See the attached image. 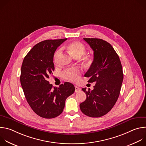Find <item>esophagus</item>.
<instances>
[{
    "label": "esophagus",
    "mask_w": 146,
    "mask_h": 146,
    "mask_svg": "<svg viewBox=\"0 0 146 146\" xmlns=\"http://www.w3.org/2000/svg\"><path fill=\"white\" fill-rule=\"evenodd\" d=\"M81 90V88H80V87H77V86H75V92H80Z\"/></svg>",
    "instance_id": "1"
}]
</instances>
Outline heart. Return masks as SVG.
Segmentation results:
<instances>
[{
    "label": "heart",
    "mask_w": 146,
    "mask_h": 146,
    "mask_svg": "<svg viewBox=\"0 0 146 146\" xmlns=\"http://www.w3.org/2000/svg\"><path fill=\"white\" fill-rule=\"evenodd\" d=\"M68 49L70 54L75 58L81 57L86 52V48L85 46L79 41H73L68 46ZM60 52V49L58 50L54 54V59L56 60L58 55ZM64 76L69 81H76L80 76V71L77 68L68 69L64 72Z\"/></svg>",
    "instance_id": "heart-1"
}]
</instances>
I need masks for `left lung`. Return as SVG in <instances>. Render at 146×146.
<instances>
[{
  "mask_svg": "<svg viewBox=\"0 0 146 146\" xmlns=\"http://www.w3.org/2000/svg\"><path fill=\"white\" fill-rule=\"evenodd\" d=\"M94 51V60L84 76L88 82H96L94 90L82 88L87 95L80 103L81 111L91 117L106 114L115 104L123 78L119 58L107 41L96 38H84Z\"/></svg>",
  "mask_w": 146,
  "mask_h": 146,
  "instance_id": "1",
  "label": "left lung"
}]
</instances>
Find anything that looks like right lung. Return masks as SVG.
<instances>
[{"mask_svg": "<svg viewBox=\"0 0 146 146\" xmlns=\"http://www.w3.org/2000/svg\"><path fill=\"white\" fill-rule=\"evenodd\" d=\"M67 38L46 40L36 44L24 59L20 81L26 99L38 115L53 118L60 115L66 98L75 91L72 83L65 82L58 88L47 80L54 70V54Z\"/></svg>", "mask_w": 146, "mask_h": 146, "instance_id": "1", "label": "right lung"}]
</instances>
